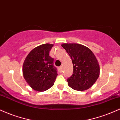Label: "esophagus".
Instances as JSON below:
<instances>
[{"label": "esophagus", "instance_id": "1", "mask_svg": "<svg viewBox=\"0 0 120 120\" xmlns=\"http://www.w3.org/2000/svg\"><path fill=\"white\" fill-rule=\"evenodd\" d=\"M58 69H59V71H60V72H62V71H63V67H62L61 66L59 67Z\"/></svg>", "mask_w": 120, "mask_h": 120}]
</instances>
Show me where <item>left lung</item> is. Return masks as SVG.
I'll use <instances>...</instances> for the list:
<instances>
[{"label": "left lung", "instance_id": "left-lung-1", "mask_svg": "<svg viewBox=\"0 0 120 120\" xmlns=\"http://www.w3.org/2000/svg\"><path fill=\"white\" fill-rule=\"evenodd\" d=\"M61 46L71 57L73 73L67 79L68 86L74 90H86L98 78L100 67L96 56L90 49L78 43H63Z\"/></svg>", "mask_w": 120, "mask_h": 120}]
</instances>
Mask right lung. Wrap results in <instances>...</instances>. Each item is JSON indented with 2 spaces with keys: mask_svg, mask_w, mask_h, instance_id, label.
<instances>
[{
  "mask_svg": "<svg viewBox=\"0 0 120 120\" xmlns=\"http://www.w3.org/2000/svg\"><path fill=\"white\" fill-rule=\"evenodd\" d=\"M53 44H43L27 55L23 64L24 77L29 86L37 91H45L52 87L57 77L53 59L49 55Z\"/></svg>",
  "mask_w": 120,
  "mask_h": 120,
  "instance_id": "1",
  "label": "right lung"
}]
</instances>
